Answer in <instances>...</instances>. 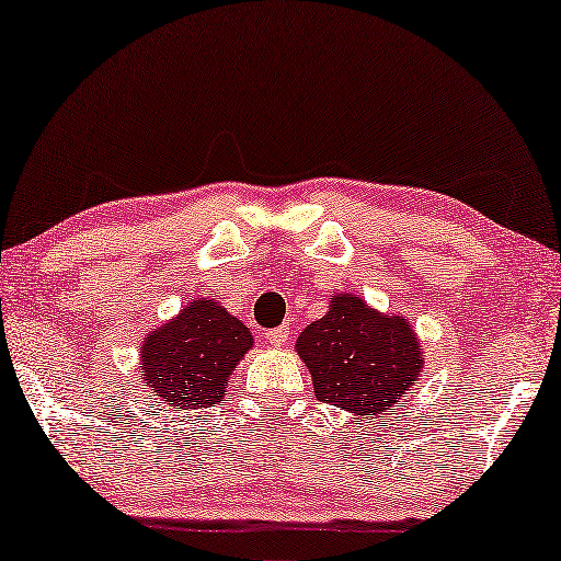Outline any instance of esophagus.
Here are the masks:
<instances>
[{"instance_id":"34e87169","label":"esophagus","mask_w":561,"mask_h":561,"mask_svg":"<svg viewBox=\"0 0 561 561\" xmlns=\"http://www.w3.org/2000/svg\"><path fill=\"white\" fill-rule=\"evenodd\" d=\"M288 341H290V328L288 325H280V328L268 330V333H265V343L273 345V347H283Z\"/></svg>"}]
</instances>
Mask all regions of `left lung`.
<instances>
[{"instance_id": "obj_1", "label": "left lung", "mask_w": 561, "mask_h": 561, "mask_svg": "<svg viewBox=\"0 0 561 561\" xmlns=\"http://www.w3.org/2000/svg\"><path fill=\"white\" fill-rule=\"evenodd\" d=\"M296 353L313 378L316 398L355 417L405 405L425 367L410 320L380 313L353 293L330 298L328 313L298 335Z\"/></svg>"}]
</instances>
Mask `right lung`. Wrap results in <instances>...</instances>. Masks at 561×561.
<instances>
[{
  "label": "right lung",
  "instance_id": "add662e5",
  "mask_svg": "<svg viewBox=\"0 0 561 561\" xmlns=\"http://www.w3.org/2000/svg\"><path fill=\"white\" fill-rule=\"evenodd\" d=\"M253 335L216 298H196L141 341L139 378L171 412L214 408L226 398Z\"/></svg>",
  "mask_w": 561,
  "mask_h": 561
}]
</instances>
